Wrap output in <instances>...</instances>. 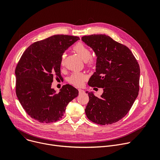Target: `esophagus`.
<instances>
[{
	"label": "esophagus",
	"instance_id": "34e87169",
	"mask_svg": "<svg viewBox=\"0 0 160 160\" xmlns=\"http://www.w3.org/2000/svg\"><path fill=\"white\" fill-rule=\"evenodd\" d=\"M78 91H79V94H82V93H84V91L82 90H81V89H79Z\"/></svg>",
	"mask_w": 160,
	"mask_h": 160
}]
</instances>
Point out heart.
Returning a JSON list of instances; mask_svg holds the SVG:
<instances>
[{"mask_svg":"<svg viewBox=\"0 0 160 160\" xmlns=\"http://www.w3.org/2000/svg\"><path fill=\"white\" fill-rule=\"evenodd\" d=\"M74 51L77 52L78 54L80 56V57L84 60V61H88L87 66L90 68H93L96 65V62L94 59L92 58V51L91 50L88 48L86 45H84L82 43L79 42L74 46L73 47ZM65 55L63 54L62 56L61 59V63L63 64L64 59H65ZM86 76L84 74L81 72H74L68 78V81L70 83L72 84L81 87L83 85L85 80H86Z\"/></svg>","mask_w":160,"mask_h":160,"instance_id":"heart-1","label":"heart"}]
</instances>
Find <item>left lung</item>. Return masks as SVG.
Returning a JSON list of instances; mask_svg holds the SVG:
<instances>
[{"instance_id":"8db88e82","label":"left lung","mask_w":160,"mask_h":160,"mask_svg":"<svg viewBox=\"0 0 160 160\" xmlns=\"http://www.w3.org/2000/svg\"><path fill=\"white\" fill-rule=\"evenodd\" d=\"M81 39L97 57L96 72L88 85L103 88L100 98L86 92L89 97L86 115L98 125H111L127 115L138 95L139 65L128 47L108 35L93 34Z\"/></svg>"}]
</instances>
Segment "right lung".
<instances>
[{"label":"right lung","instance_id":"right-lung-1","mask_svg":"<svg viewBox=\"0 0 160 160\" xmlns=\"http://www.w3.org/2000/svg\"><path fill=\"white\" fill-rule=\"evenodd\" d=\"M78 40L77 36L55 35L33 43L23 53L15 69L16 93L32 119L42 123L57 121L78 96V90L69 84L58 93L51 88L53 78L61 77L64 51Z\"/></svg>","mask_w":160,"mask_h":160}]
</instances>
